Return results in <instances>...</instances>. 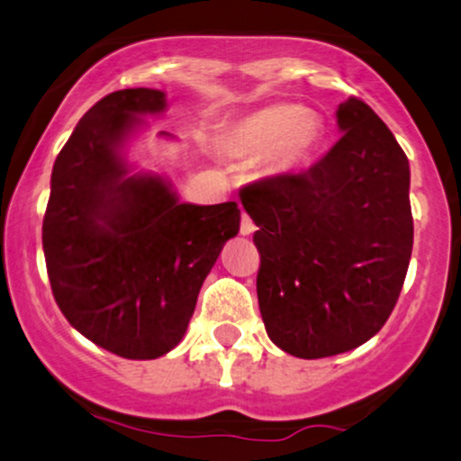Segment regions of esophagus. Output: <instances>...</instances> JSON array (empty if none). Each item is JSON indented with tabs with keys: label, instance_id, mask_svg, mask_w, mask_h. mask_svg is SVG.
<instances>
[{
	"label": "esophagus",
	"instance_id": "34e87169",
	"mask_svg": "<svg viewBox=\"0 0 461 461\" xmlns=\"http://www.w3.org/2000/svg\"><path fill=\"white\" fill-rule=\"evenodd\" d=\"M241 235H250V232H255V221L250 220V215L241 213V226H240Z\"/></svg>",
	"mask_w": 461,
	"mask_h": 461
}]
</instances>
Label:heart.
I'll list each match as a JSON object with an SVG mask.
<instances>
[{"mask_svg": "<svg viewBox=\"0 0 461 461\" xmlns=\"http://www.w3.org/2000/svg\"><path fill=\"white\" fill-rule=\"evenodd\" d=\"M322 141V123L296 104H272L237 122L226 148L244 158L270 154L276 169H292L307 161Z\"/></svg>", "mask_w": 461, "mask_h": 461, "instance_id": "1", "label": "heart"}]
</instances>
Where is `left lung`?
<instances>
[{"instance_id": "8db88e82", "label": "left lung", "mask_w": 461, "mask_h": 461, "mask_svg": "<svg viewBox=\"0 0 461 461\" xmlns=\"http://www.w3.org/2000/svg\"><path fill=\"white\" fill-rule=\"evenodd\" d=\"M339 141L303 174L257 180V296L278 348L320 359L368 342L390 318L413 246L410 161L372 108H338Z\"/></svg>"}]
</instances>
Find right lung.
Segmentation results:
<instances>
[{
  "mask_svg": "<svg viewBox=\"0 0 461 461\" xmlns=\"http://www.w3.org/2000/svg\"><path fill=\"white\" fill-rule=\"evenodd\" d=\"M165 93L122 89L85 113L56 157L43 250L56 304L93 344L157 359L183 339L237 203L183 204L161 176L128 174L122 149Z\"/></svg>",
  "mask_w": 461,
  "mask_h": 461,
  "instance_id": "obj_1",
  "label": "right lung"
}]
</instances>
